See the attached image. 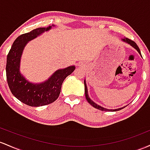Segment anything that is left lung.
Returning a JSON list of instances; mask_svg holds the SVG:
<instances>
[{"label":"left lung","mask_w":150,"mask_h":150,"mask_svg":"<svg viewBox=\"0 0 150 150\" xmlns=\"http://www.w3.org/2000/svg\"><path fill=\"white\" fill-rule=\"evenodd\" d=\"M121 40H122V42H124L129 44V45H130V46H132V47L135 49V50H137V52H138V53L139 54H140V56L142 57V55H141L140 50H139L138 46H137V44L134 42V41H132V40H130L128 38H122V39H121ZM84 86H85V96H86V98L87 101H88L89 103H90L91 105H92V106L94 107V108H96L98 109V110H103V111H112V112H113V111H117V110H121V109L124 108L125 107V106H124V107L120 108H117V109H107V108H105L100 106V105H98V104L96 103L95 102H93V100H92L90 98H89L88 93V88H87L86 82V80H84Z\"/></svg>","instance_id":"left-lung-1"}]
</instances>
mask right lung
Returning a JSON list of instances; mask_svg holds the SVG:
<instances>
[{
    "mask_svg": "<svg viewBox=\"0 0 150 150\" xmlns=\"http://www.w3.org/2000/svg\"><path fill=\"white\" fill-rule=\"evenodd\" d=\"M54 26L38 28L20 35L14 41L7 56L6 77L8 86L16 98L30 106H42L55 101L59 96L64 80L75 69V66L58 69L47 80L38 83L27 80L20 71L21 57L27 44Z\"/></svg>",
    "mask_w": 150,
    "mask_h": 150,
    "instance_id": "obj_1",
    "label": "right lung"
}]
</instances>
